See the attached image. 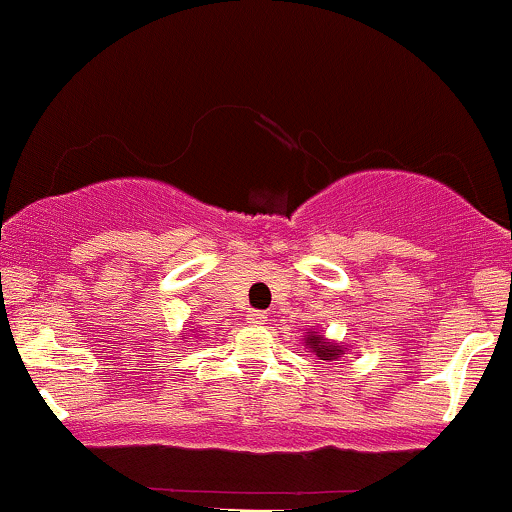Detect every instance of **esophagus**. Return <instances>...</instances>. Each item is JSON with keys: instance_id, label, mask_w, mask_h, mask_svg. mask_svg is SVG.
Here are the masks:
<instances>
[{"instance_id": "34e87169", "label": "esophagus", "mask_w": 512, "mask_h": 512, "mask_svg": "<svg viewBox=\"0 0 512 512\" xmlns=\"http://www.w3.org/2000/svg\"><path fill=\"white\" fill-rule=\"evenodd\" d=\"M248 320H250V325H264V322H267V315H264L262 310H252V313L248 315Z\"/></svg>"}]
</instances>
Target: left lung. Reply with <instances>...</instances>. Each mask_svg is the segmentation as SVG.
<instances>
[{
    "label": "left lung",
    "mask_w": 512,
    "mask_h": 512,
    "mask_svg": "<svg viewBox=\"0 0 512 512\" xmlns=\"http://www.w3.org/2000/svg\"><path fill=\"white\" fill-rule=\"evenodd\" d=\"M305 344H308L310 349H313L315 354L322 358V361H330V358L339 356V346L325 342V339H322L320 334H308V342H305Z\"/></svg>",
    "instance_id": "obj_1"
}]
</instances>
